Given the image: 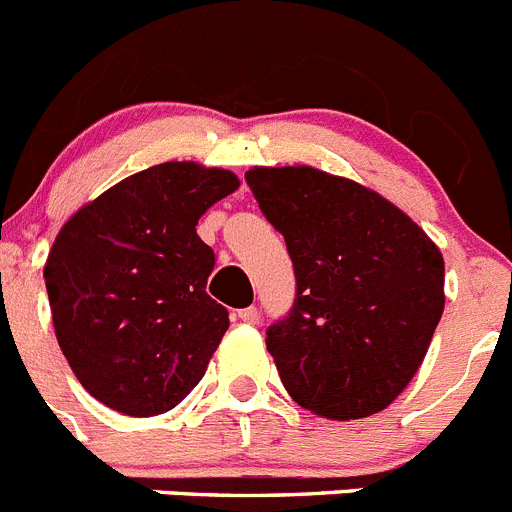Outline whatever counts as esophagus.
Masks as SVG:
<instances>
[{"label":"esophagus","mask_w":512,"mask_h":512,"mask_svg":"<svg viewBox=\"0 0 512 512\" xmlns=\"http://www.w3.org/2000/svg\"><path fill=\"white\" fill-rule=\"evenodd\" d=\"M238 318L243 320V323H256L259 320V310L256 307H243V310H238Z\"/></svg>","instance_id":"1"}]
</instances>
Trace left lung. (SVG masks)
<instances>
[{
	"label": "left lung",
	"instance_id": "left-lung-1",
	"mask_svg": "<svg viewBox=\"0 0 512 512\" xmlns=\"http://www.w3.org/2000/svg\"><path fill=\"white\" fill-rule=\"evenodd\" d=\"M246 182L295 266V305L266 330L289 397L333 420L379 413L415 377L443 315L441 251L343 176L253 166Z\"/></svg>",
	"mask_w": 512,
	"mask_h": 512
}]
</instances>
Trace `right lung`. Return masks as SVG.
I'll return each instance as SVG.
<instances>
[{
    "mask_svg": "<svg viewBox=\"0 0 512 512\" xmlns=\"http://www.w3.org/2000/svg\"><path fill=\"white\" fill-rule=\"evenodd\" d=\"M235 189L230 171L169 161L122 179L58 233L43 269L58 346L107 408L166 413L205 377L230 320L205 292L215 253L197 220Z\"/></svg>",
    "mask_w": 512,
    "mask_h": 512,
    "instance_id": "obj_1",
    "label": "right lung"
}]
</instances>
